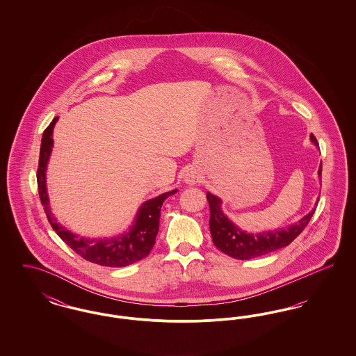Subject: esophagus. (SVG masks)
I'll use <instances>...</instances> for the list:
<instances>
[{
    "label": "esophagus",
    "mask_w": 356,
    "mask_h": 356,
    "mask_svg": "<svg viewBox=\"0 0 356 356\" xmlns=\"http://www.w3.org/2000/svg\"><path fill=\"white\" fill-rule=\"evenodd\" d=\"M197 181V179H196V176L193 175V173H188L186 176V184H191V186H193L195 183Z\"/></svg>",
    "instance_id": "esophagus-1"
}]
</instances>
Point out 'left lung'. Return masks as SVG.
I'll use <instances>...</instances> for the list:
<instances>
[{
    "instance_id": "8db88e82",
    "label": "left lung",
    "mask_w": 356,
    "mask_h": 356,
    "mask_svg": "<svg viewBox=\"0 0 356 356\" xmlns=\"http://www.w3.org/2000/svg\"><path fill=\"white\" fill-rule=\"evenodd\" d=\"M311 140L318 145V140L315 136L311 135ZM319 175H322V165L319 168ZM207 200L211 212L209 229L215 245L221 252L238 260H248L264 256L283 247H287L288 244H291L303 232L315 212L314 209L299 222L289 225L286 229L254 235L243 232L232 221L228 220V218L221 212V200L219 197L207 193Z\"/></svg>"
}]
</instances>
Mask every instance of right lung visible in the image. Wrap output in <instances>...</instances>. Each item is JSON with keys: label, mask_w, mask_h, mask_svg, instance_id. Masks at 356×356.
Segmentation results:
<instances>
[{"label": "right lung", "mask_w": 356, "mask_h": 356, "mask_svg": "<svg viewBox=\"0 0 356 356\" xmlns=\"http://www.w3.org/2000/svg\"><path fill=\"white\" fill-rule=\"evenodd\" d=\"M56 121L57 118H54L48 125V128L44 131L42 140H41V148H40L38 168H37L38 195H40L41 204L44 205V211L47 213L48 221L51 222V228L76 254H80L85 260L99 266L127 267L147 257L156 243L161 205L168 196L176 193V191L163 193L143 204L138 209L134 227L124 236L115 237V238H84V237L76 236L74 234L69 232L64 227H61L53 218L49 209V203H48V195H47V186H45V170H47V163H48L51 145H53L51 135H53V127Z\"/></svg>", "instance_id": "1"}]
</instances>
